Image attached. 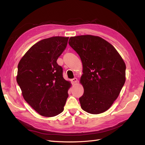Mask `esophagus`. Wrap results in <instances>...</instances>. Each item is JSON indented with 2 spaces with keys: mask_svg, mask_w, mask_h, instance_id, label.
Returning a JSON list of instances; mask_svg holds the SVG:
<instances>
[{
  "mask_svg": "<svg viewBox=\"0 0 145 145\" xmlns=\"http://www.w3.org/2000/svg\"><path fill=\"white\" fill-rule=\"evenodd\" d=\"M71 83H72V84H75V83H77V78H72V79H71Z\"/></svg>",
  "mask_w": 145,
  "mask_h": 145,
  "instance_id": "esophagus-1",
  "label": "esophagus"
}]
</instances>
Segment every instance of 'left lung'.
Here are the masks:
<instances>
[{
	"instance_id": "obj_1",
	"label": "left lung",
	"mask_w": 145,
	"mask_h": 145,
	"mask_svg": "<svg viewBox=\"0 0 145 145\" xmlns=\"http://www.w3.org/2000/svg\"><path fill=\"white\" fill-rule=\"evenodd\" d=\"M69 45L83 65L80 83L84 93L79 101L85 111L98 114L111 106L126 80V65L111 44L98 36L83 35L69 38Z\"/></svg>"
}]
</instances>
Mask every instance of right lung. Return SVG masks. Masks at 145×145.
Here are the masks:
<instances>
[{"label":"right lung","mask_w":145,"mask_h":145,"mask_svg":"<svg viewBox=\"0 0 145 145\" xmlns=\"http://www.w3.org/2000/svg\"><path fill=\"white\" fill-rule=\"evenodd\" d=\"M69 37L45 39L29 48L18 65L17 82L27 102L39 114L54 117L63 112L69 82L57 63Z\"/></svg>","instance_id":"obj_1"}]
</instances>
